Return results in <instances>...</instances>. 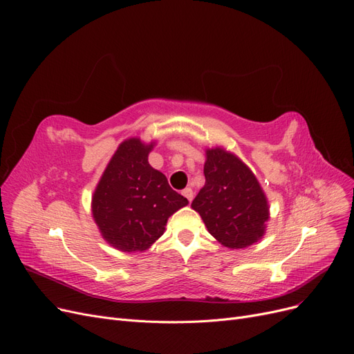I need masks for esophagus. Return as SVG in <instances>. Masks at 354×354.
<instances>
[{
  "label": "esophagus",
  "mask_w": 354,
  "mask_h": 354,
  "mask_svg": "<svg viewBox=\"0 0 354 354\" xmlns=\"http://www.w3.org/2000/svg\"><path fill=\"white\" fill-rule=\"evenodd\" d=\"M181 194H183V196H185L189 202H192V199H194V190H192L190 187H186L183 192H181Z\"/></svg>",
  "instance_id": "1"
}]
</instances>
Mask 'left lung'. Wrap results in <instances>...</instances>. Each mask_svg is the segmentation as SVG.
<instances>
[{"mask_svg": "<svg viewBox=\"0 0 354 354\" xmlns=\"http://www.w3.org/2000/svg\"><path fill=\"white\" fill-rule=\"evenodd\" d=\"M205 186L192 202L208 232L232 250L259 241L269 220L266 195L251 169L220 147L208 149L203 165Z\"/></svg>", "mask_w": 354, "mask_h": 354, "instance_id": "left-lung-1", "label": "left lung"}]
</instances>
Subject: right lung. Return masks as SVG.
I'll list each match as a JSON object with an SVG mask.
<instances>
[{
	"instance_id": "obj_1",
	"label": "right lung",
	"mask_w": 354,
	"mask_h": 354,
	"mask_svg": "<svg viewBox=\"0 0 354 354\" xmlns=\"http://www.w3.org/2000/svg\"><path fill=\"white\" fill-rule=\"evenodd\" d=\"M152 147L138 138L121 143L93 196L102 236L125 252L147 250L164 233L168 217L189 203L149 165Z\"/></svg>"
}]
</instances>
